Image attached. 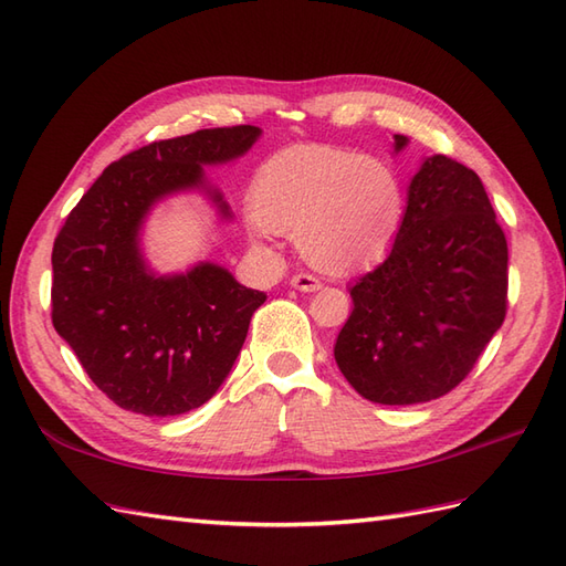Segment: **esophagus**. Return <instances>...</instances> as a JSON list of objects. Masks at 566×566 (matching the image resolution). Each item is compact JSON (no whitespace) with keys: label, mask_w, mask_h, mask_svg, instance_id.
Listing matches in <instances>:
<instances>
[{"label":"esophagus","mask_w":566,"mask_h":566,"mask_svg":"<svg viewBox=\"0 0 566 566\" xmlns=\"http://www.w3.org/2000/svg\"><path fill=\"white\" fill-rule=\"evenodd\" d=\"M291 285L295 287V291H302V293H314V291H319V287H322V283L316 281L312 273H297V275H293Z\"/></svg>","instance_id":"1"}]
</instances>
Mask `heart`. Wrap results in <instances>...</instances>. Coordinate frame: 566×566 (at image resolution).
I'll list each match as a JSON object with an SVG mask.
<instances>
[{"label": "heart", "mask_w": 566, "mask_h": 566, "mask_svg": "<svg viewBox=\"0 0 566 566\" xmlns=\"http://www.w3.org/2000/svg\"><path fill=\"white\" fill-rule=\"evenodd\" d=\"M250 209L254 235H295L314 269L348 275L391 250L406 216V185L387 158L287 146L256 168Z\"/></svg>", "instance_id": "obj_1"}]
</instances>
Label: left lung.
<instances>
[{"label": "left lung", "instance_id": "obj_1", "mask_svg": "<svg viewBox=\"0 0 566 566\" xmlns=\"http://www.w3.org/2000/svg\"><path fill=\"white\" fill-rule=\"evenodd\" d=\"M394 150L408 139L394 136ZM509 250L480 177L427 158L389 256L350 287L334 357L371 403L412 406L457 389L506 316Z\"/></svg>", "mask_w": 566, "mask_h": 566}]
</instances>
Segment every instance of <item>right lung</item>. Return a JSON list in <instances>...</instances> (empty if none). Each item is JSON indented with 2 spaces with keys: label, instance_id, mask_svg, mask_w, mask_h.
I'll use <instances>...</instances> for the list:
<instances>
[{
  "label": "right lung",
  "instance_id": "right-lung-1",
  "mask_svg": "<svg viewBox=\"0 0 566 566\" xmlns=\"http://www.w3.org/2000/svg\"><path fill=\"white\" fill-rule=\"evenodd\" d=\"M261 129H199L109 163L66 216L52 247V324L109 401L148 418L203 406L235 365L266 295L223 266L156 275L139 232L154 206L203 189L230 218L203 165L235 160Z\"/></svg>",
  "mask_w": 566,
  "mask_h": 566
}]
</instances>
